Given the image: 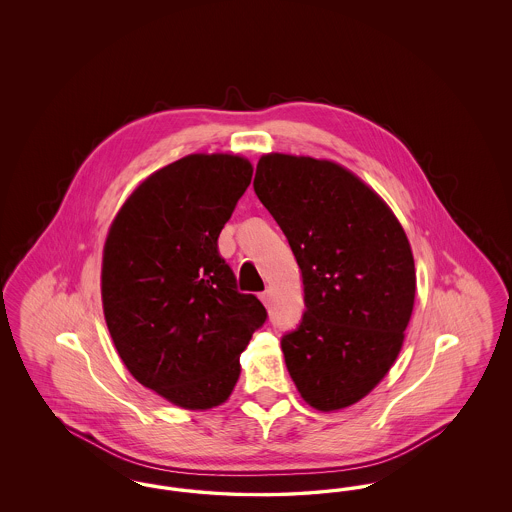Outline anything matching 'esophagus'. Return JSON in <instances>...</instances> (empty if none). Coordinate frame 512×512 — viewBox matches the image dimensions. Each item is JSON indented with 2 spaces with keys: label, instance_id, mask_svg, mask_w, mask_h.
<instances>
[{
  "label": "esophagus",
  "instance_id": "1",
  "mask_svg": "<svg viewBox=\"0 0 512 512\" xmlns=\"http://www.w3.org/2000/svg\"><path fill=\"white\" fill-rule=\"evenodd\" d=\"M259 297H261L263 305H265V307H268V305H270V301H272V292H270V290H267V292L261 293Z\"/></svg>",
  "mask_w": 512,
  "mask_h": 512
}]
</instances>
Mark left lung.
Masks as SVG:
<instances>
[{"label": "left lung", "instance_id": "8db88e82", "mask_svg": "<svg viewBox=\"0 0 512 512\" xmlns=\"http://www.w3.org/2000/svg\"><path fill=\"white\" fill-rule=\"evenodd\" d=\"M255 194L301 270L305 313L282 338L293 384L322 413L347 409L397 361L413 315V249L390 205L328 159L265 153Z\"/></svg>", "mask_w": 512, "mask_h": 512}]
</instances>
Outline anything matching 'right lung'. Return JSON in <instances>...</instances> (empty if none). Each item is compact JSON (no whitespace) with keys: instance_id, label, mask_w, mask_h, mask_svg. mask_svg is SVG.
Listing matches in <instances>:
<instances>
[{"instance_id":"right-lung-1","label":"right lung","mask_w":512,"mask_h":512,"mask_svg":"<svg viewBox=\"0 0 512 512\" xmlns=\"http://www.w3.org/2000/svg\"><path fill=\"white\" fill-rule=\"evenodd\" d=\"M251 176L242 155H186L134 188L103 244V315L122 363L188 411L228 401L240 353L267 318L217 247Z\"/></svg>"}]
</instances>
